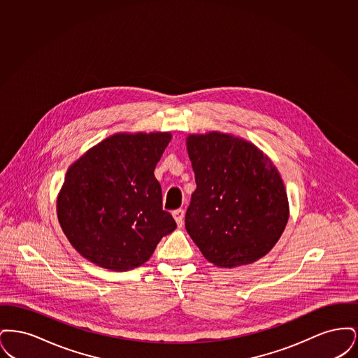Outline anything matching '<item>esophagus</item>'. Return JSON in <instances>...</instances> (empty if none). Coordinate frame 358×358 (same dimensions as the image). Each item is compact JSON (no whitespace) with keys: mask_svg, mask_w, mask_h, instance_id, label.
<instances>
[{"mask_svg":"<svg viewBox=\"0 0 358 358\" xmlns=\"http://www.w3.org/2000/svg\"><path fill=\"white\" fill-rule=\"evenodd\" d=\"M171 215H173L174 220L177 222V225H178V227H182V224H184V216H185L184 209H176V210H173Z\"/></svg>","mask_w":358,"mask_h":358,"instance_id":"obj_1","label":"esophagus"}]
</instances>
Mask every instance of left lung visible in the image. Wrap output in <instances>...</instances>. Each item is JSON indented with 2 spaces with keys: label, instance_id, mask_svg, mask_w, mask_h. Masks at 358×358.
Wrapping results in <instances>:
<instances>
[{
  "label": "left lung",
  "instance_id": "8db88e82",
  "mask_svg": "<svg viewBox=\"0 0 358 358\" xmlns=\"http://www.w3.org/2000/svg\"><path fill=\"white\" fill-rule=\"evenodd\" d=\"M187 149L196 190L185 215L189 236L222 268L267 255L289 222V200L271 159L238 136L190 134Z\"/></svg>",
  "mask_w": 358,
  "mask_h": 358
}]
</instances>
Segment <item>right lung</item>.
Listing matches in <instances>:
<instances>
[{"label":"right lung","mask_w":358,"mask_h":358,"mask_svg":"<svg viewBox=\"0 0 358 358\" xmlns=\"http://www.w3.org/2000/svg\"><path fill=\"white\" fill-rule=\"evenodd\" d=\"M171 133H120L69 166L57 219L72 247L96 266L127 271L153 255L177 224L162 209L154 169Z\"/></svg>","instance_id":"right-lung-1"}]
</instances>
